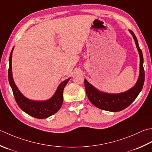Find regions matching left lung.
<instances>
[{
  "mask_svg": "<svg viewBox=\"0 0 152 152\" xmlns=\"http://www.w3.org/2000/svg\"><path fill=\"white\" fill-rule=\"evenodd\" d=\"M129 31L135 41L140 60L139 76L136 84L130 90L123 93L109 94L99 90L84 79L86 91L88 99L94 105L100 109L111 112H118L126 109L136 99L143 88L145 76L143 66V55L134 34L131 30H129Z\"/></svg>",
  "mask_w": 152,
  "mask_h": 152,
  "instance_id": "left-lung-1",
  "label": "left lung"
}]
</instances>
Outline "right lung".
<instances>
[{"label":"right lung","instance_id":"1","mask_svg":"<svg viewBox=\"0 0 152 152\" xmlns=\"http://www.w3.org/2000/svg\"><path fill=\"white\" fill-rule=\"evenodd\" d=\"M14 48V47L12 50L9 58L8 81L18 105L23 111L33 117L39 119L49 117L61 109L63 102L64 88L70 78L65 80L58 85L55 93L50 99L45 101H34L28 99L21 93L14 81L12 70V57Z\"/></svg>","mask_w":152,"mask_h":152}]
</instances>
